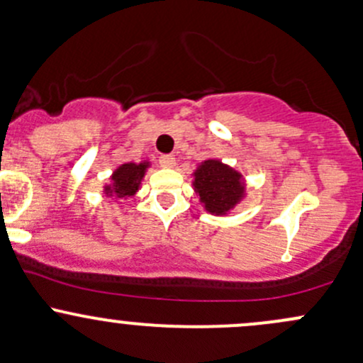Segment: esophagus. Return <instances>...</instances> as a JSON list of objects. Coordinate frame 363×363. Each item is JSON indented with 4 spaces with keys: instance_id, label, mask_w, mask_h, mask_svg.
Segmentation results:
<instances>
[{
    "instance_id": "1",
    "label": "esophagus",
    "mask_w": 363,
    "mask_h": 363,
    "mask_svg": "<svg viewBox=\"0 0 363 363\" xmlns=\"http://www.w3.org/2000/svg\"><path fill=\"white\" fill-rule=\"evenodd\" d=\"M174 164H177V161H174L173 155H161L159 157V166L161 167H174Z\"/></svg>"
}]
</instances>
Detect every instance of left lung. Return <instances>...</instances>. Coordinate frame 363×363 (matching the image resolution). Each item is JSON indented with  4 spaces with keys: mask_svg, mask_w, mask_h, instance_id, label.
I'll list each match as a JSON object with an SVG mask.
<instances>
[{
    "mask_svg": "<svg viewBox=\"0 0 363 363\" xmlns=\"http://www.w3.org/2000/svg\"><path fill=\"white\" fill-rule=\"evenodd\" d=\"M194 186L209 213H228L244 196L242 178L220 161H204L194 173Z\"/></svg>",
    "mask_w": 363,
    "mask_h": 363,
    "instance_id": "left-lung-1",
    "label": "left lung"
}]
</instances>
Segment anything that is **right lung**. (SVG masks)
<instances>
[{
	"label": "right lung",
	"mask_w": 363,
	"mask_h": 363,
	"mask_svg": "<svg viewBox=\"0 0 363 363\" xmlns=\"http://www.w3.org/2000/svg\"><path fill=\"white\" fill-rule=\"evenodd\" d=\"M149 162H128V164L119 166L112 174V183L105 186V194L108 197H130L138 190L140 182L145 174Z\"/></svg>",
	"instance_id": "add662e5"
}]
</instances>
